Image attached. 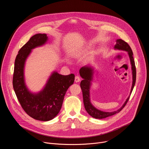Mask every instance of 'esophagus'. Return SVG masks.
Masks as SVG:
<instances>
[{
	"label": "esophagus",
	"instance_id": "1",
	"mask_svg": "<svg viewBox=\"0 0 149 149\" xmlns=\"http://www.w3.org/2000/svg\"><path fill=\"white\" fill-rule=\"evenodd\" d=\"M80 81V78L78 76H76L75 77V82H78Z\"/></svg>",
	"mask_w": 149,
	"mask_h": 149
}]
</instances>
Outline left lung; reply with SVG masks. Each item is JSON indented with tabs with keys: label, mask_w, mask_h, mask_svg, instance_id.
I'll return each mask as SVG.
<instances>
[{
	"label": "left lung",
	"mask_w": 149,
	"mask_h": 149,
	"mask_svg": "<svg viewBox=\"0 0 149 149\" xmlns=\"http://www.w3.org/2000/svg\"><path fill=\"white\" fill-rule=\"evenodd\" d=\"M114 48L120 50H124L128 52L129 57L130 58L131 64H132V73H133V84L132 87L130 91V95L132 93V91L133 90V88L134 87V85L136 83V69L135 66V62L134 61L133 58V51L130 47V45L127 43L124 40L119 39L116 40V44L115 45ZM79 74L81 77L83 78V80L81 81L80 86L82 90V96H83V101L85 109L86 110L87 112L93 117L98 118V119H102L106 117H108L110 116H111L113 115H114L120 111H121V110L125 107L126 104L128 102L130 96L127 99L126 101L124 104V105L122 106V107L119 110L113 111V112H103L102 111L98 110L97 109H95L94 106L91 104L90 102V81L92 79V75H93V70L90 67L88 66H85L82 67L79 70Z\"/></svg>",
	"instance_id": "left-lung-1"
}]
</instances>
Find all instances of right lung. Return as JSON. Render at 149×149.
<instances>
[{
	"label": "right lung",
	"instance_id": "add662e5",
	"mask_svg": "<svg viewBox=\"0 0 149 149\" xmlns=\"http://www.w3.org/2000/svg\"><path fill=\"white\" fill-rule=\"evenodd\" d=\"M46 34L32 36L18 52L15 61L13 87L21 107L32 118L47 121L53 119L59 112L65 93L73 84L75 75H62L54 72L44 89L37 94L28 91L24 82V68L25 60L33 48L45 43Z\"/></svg>",
	"mask_w": 149,
	"mask_h": 149
}]
</instances>
